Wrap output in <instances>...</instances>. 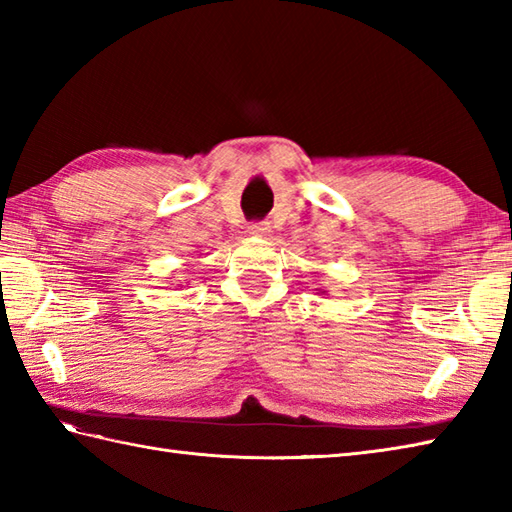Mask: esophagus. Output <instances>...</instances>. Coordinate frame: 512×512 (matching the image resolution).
<instances>
[{
    "mask_svg": "<svg viewBox=\"0 0 512 512\" xmlns=\"http://www.w3.org/2000/svg\"><path fill=\"white\" fill-rule=\"evenodd\" d=\"M248 233L250 235H266V233H270V222H253L248 226Z\"/></svg>",
    "mask_w": 512,
    "mask_h": 512,
    "instance_id": "obj_1",
    "label": "esophagus"
}]
</instances>
